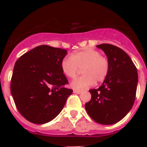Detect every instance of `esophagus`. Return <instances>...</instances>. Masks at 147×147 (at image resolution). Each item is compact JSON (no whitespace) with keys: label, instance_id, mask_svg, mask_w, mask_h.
I'll list each match as a JSON object with an SVG mask.
<instances>
[{"label":"esophagus","instance_id":"34e87169","mask_svg":"<svg viewBox=\"0 0 147 147\" xmlns=\"http://www.w3.org/2000/svg\"><path fill=\"white\" fill-rule=\"evenodd\" d=\"M74 93H76V94H80V93H82V91H81V90H74Z\"/></svg>","mask_w":147,"mask_h":147}]
</instances>
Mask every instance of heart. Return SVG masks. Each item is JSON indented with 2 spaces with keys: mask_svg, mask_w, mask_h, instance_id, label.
Wrapping results in <instances>:
<instances>
[{
  "mask_svg": "<svg viewBox=\"0 0 147 147\" xmlns=\"http://www.w3.org/2000/svg\"><path fill=\"white\" fill-rule=\"evenodd\" d=\"M60 67L63 74L67 78L76 77L81 69L82 76L71 83L74 89L82 90L90 88L94 82H102L107 78L110 71V61L98 51L85 49L78 51L61 60Z\"/></svg>",
  "mask_w": 147,
  "mask_h": 147,
  "instance_id": "obj_1",
  "label": "heart"
}]
</instances>
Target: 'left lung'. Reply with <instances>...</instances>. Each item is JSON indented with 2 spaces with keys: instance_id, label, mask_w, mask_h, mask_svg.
I'll list each match as a JSON object with an SVG mask.
<instances>
[{
  "instance_id": "obj_1",
  "label": "left lung",
  "mask_w": 147,
  "mask_h": 147,
  "mask_svg": "<svg viewBox=\"0 0 147 147\" xmlns=\"http://www.w3.org/2000/svg\"><path fill=\"white\" fill-rule=\"evenodd\" d=\"M110 61V71L102 86L90 90L91 99L85 105L87 113L101 124L117 123L129 113L136 96L138 72L129 55L111 44H100Z\"/></svg>"
}]
</instances>
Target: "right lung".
<instances>
[{"instance_id":"1","label":"right lung","mask_w":147,"mask_h":147,"mask_svg":"<svg viewBox=\"0 0 147 147\" xmlns=\"http://www.w3.org/2000/svg\"><path fill=\"white\" fill-rule=\"evenodd\" d=\"M67 51L42 45L16 61L11 79V96L18 111L28 121L42 124L61 112L73 90L60 67Z\"/></svg>"}]
</instances>
